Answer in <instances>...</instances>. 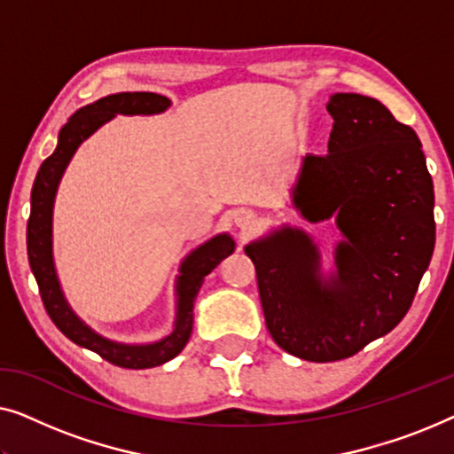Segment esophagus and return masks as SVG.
<instances>
[{
    "mask_svg": "<svg viewBox=\"0 0 454 454\" xmlns=\"http://www.w3.org/2000/svg\"><path fill=\"white\" fill-rule=\"evenodd\" d=\"M235 223H238L241 231H247V229L254 227V223H256V215H254L252 210H239V213L235 215Z\"/></svg>",
    "mask_w": 454,
    "mask_h": 454,
    "instance_id": "esophagus-1",
    "label": "esophagus"
}]
</instances>
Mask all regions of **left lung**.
Masks as SVG:
<instances>
[{
	"label": "left lung",
	"mask_w": 454,
	"mask_h": 454,
	"mask_svg": "<svg viewBox=\"0 0 454 454\" xmlns=\"http://www.w3.org/2000/svg\"><path fill=\"white\" fill-rule=\"evenodd\" d=\"M326 109L334 120L328 154L303 157L291 194L309 223L334 216L345 238L334 250L337 272L320 277L318 247L301 229L246 246L272 340L306 362H339L393 331L436 241L418 134L356 92H337Z\"/></svg>",
	"instance_id": "1"
}]
</instances>
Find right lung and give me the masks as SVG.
<instances>
[{
	"instance_id": "1",
	"label": "right lung",
	"mask_w": 454,
	"mask_h": 454,
	"mask_svg": "<svg viewBox=\"0 0 454 454\" xmlns=\"http://www.w3.org/2000/svg\"><path fill=\"white\" fill-rule=\"evenodd\" d=\"M171 101L163 95L154 92H117L98 98L97 103L86 105L70 117V121L61 128L58 148L51 157L43 160L39 173H36L33 194H30V216L27 227V247L28 262L33 275L39 285V294L45 306L49 318L53 325L66 334L74 343L90 349L107 359L109 364L120 365L128 370H145L154 368L169 362L184 349L192 334V322H194V301L198 291L202 287L204 277L233 252V239L229 235H216L207 244L198 247L184 260L182 275L177 278V322L176 331L169 337L153 345H121L98 337L82 320L72 312L61 294L58 277L53 269L51 256V215H53V198L58 192V184L64 169L70 163L72 154L76 153L80 142L109 121L115 114L126 115H148L160 114L169 107Z\"/></svg>"
}]
</instances>
